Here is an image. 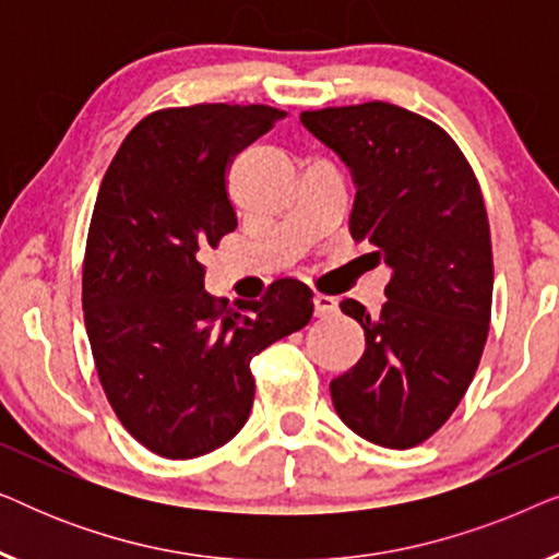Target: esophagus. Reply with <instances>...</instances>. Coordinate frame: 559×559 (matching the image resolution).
Returning a JSON list of instances; mask_svg holds the SVG:
<instances>
[{
	"label": "esophagus",
	"instance_id": "esophagus-1",
	"mask_svg": "<svg viewBox=\"0 0 559 559\" xmlns=\"http://www.w3.org/2000/svg\"><path fill=\"white\" fill-rule=\"evenodd\" d=\"M312 305H316V316L318 318L333 316V312L338 310V300H335L333 295H323V293H316V297H312Z\"/></svg>",
	"mask_w": 559,
	"mask_h": 559
}]
</instances>
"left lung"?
I'll list each match as a JSON object with an SVG mask.
<instances>
[{
	"label": "left lung",
	"mask_w": 559,
	"mask_h": 559,
	"mask_svg": "<svg viewBox=\"0 0 559 559\" xmlns=\"http://www.w3.org/2000/svg\"><path fill=\"white\" fill-rule=\"evenodd\" d=\"M302 124L350 167V236L386 262V302L341 310L366 350L331 381L335 412L356 435L407 450L461 404L488 338L493 254L476 173L445 129L386 102L302 111Z\"/></svg>",
	"instance_id": "8db88e82"
}]
</instances>
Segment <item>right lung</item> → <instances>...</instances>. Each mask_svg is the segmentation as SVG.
<instances>
[{"instance_id": "add662e5", "label": "right lung", "mask_w": 559, "mask_h": 559, "mask_svg": "<svg viewBox=\"0 0 559 559\" xmlns=\"http://www.w3.org/2000/svg\"><path fill=\"white\" fill-rule=\"evenodd\" d=\"M282 117L264 104L152 111L98 188L83 257L91 354L119 423L163 457L231 440L254 402L251 358L312 318V289L293 277L236 310L203 289V251L236 228L228 167Z\"/></svg>"}]
</instances>
